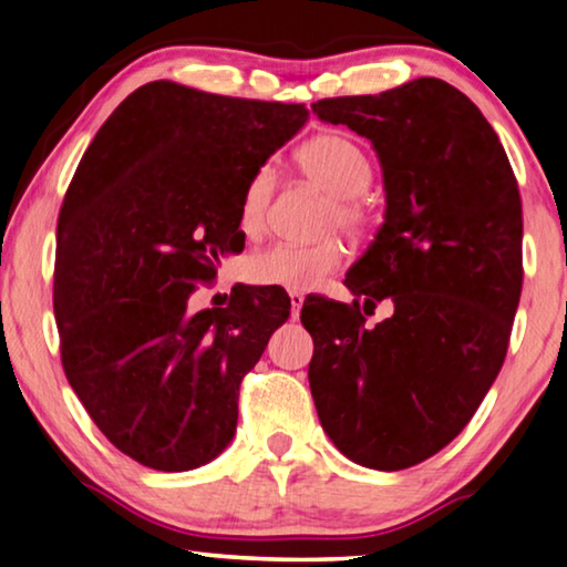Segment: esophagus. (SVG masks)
<instances>
[{"label":"esophagus","instance_id":"obj_1","mask_svg":"<svg viewBox=\"0 0 567 567\" xmlns=\"http://www.w3.org/2000/svg\"><path fill=\"white\" fill-rule=\"evenodd\" d=\"M289 299H291V317H293V319H299L301 306H303V293H299V291H291V293H289Z\"/></svg>","mask_w":567,"mask_h":567}]
</instances>
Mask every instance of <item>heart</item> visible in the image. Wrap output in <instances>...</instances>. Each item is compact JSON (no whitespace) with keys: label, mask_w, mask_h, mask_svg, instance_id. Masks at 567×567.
I'll use <instances>...</instances> for the list:
<instances>
[{"label":"heart","mask_w":567,"mask_h":567,"mask_svg":"<svg viewBox=\"0 0 567 567\" xmlns=\"http://www.w3.org/2000/svg\"><path fill=\"white\" fill-rule=\"evenodd\" d=\"M306 178L321 185L333 196L329 208V226H339L354 230L364 223V203L361 193H367L374 178L371 163L361 147L349 141L347 135L323 133L306 141L296 151ZM278 175L271 163L258 165L244 185L238 203V226L248 238L264 234L268 213L276 196ZM344 264V246L339 240H321L311 246L278 244L266 250H258L248 258L246 276L258 286H274L286 291H311L329 274L339 271Z\"/></svg>","instance_id":"obj_1"}]
</instances>
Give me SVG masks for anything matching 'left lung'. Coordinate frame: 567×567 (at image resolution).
Segmentation results:
<instances>
[{"instance_id":"obj_1","label":"left lung","mask_w":567,"mask_h":567,"mask_svg":"<svg viewBox=\"0 0 567 567\" xmlns=\"http://www.w3.org/2000/svg\"><path fill=\"white\" fill-rule=\"evenodd\" d=\"M319 120L374 145L384 223L349 268L354 303L313 296L301 323L319 422L361 467L420 465L465 430L503 367L523 291V203L493 125L437 78L329 97ZM365 309L395 313L367 330Z\"/></svg>"}]
</instances>
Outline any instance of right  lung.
<instances>
[{"instance_id": "right-lung-1", "label": "right lung", "mask_w": 567, "mask_h": 567, "mask_svg": "<svg viewBox=\"0 0 567 567\" xmlns=\"http://www.w3.org/2000/svg\"><path fill=\"white\" fill-rule=\"evenodd\" d=\"M309 110L155 80L120 102L82 155L58 220L54 319L62 367L115 447L188 472L228 447L238 389L291 299L230 291L188 309L226 254L244 250L238 203Z\"/></svg>"}]
</instances>
